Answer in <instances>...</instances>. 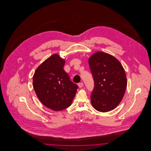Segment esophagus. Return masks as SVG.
I'll use <instances>...</instances> for the list:
<instances>
[{
  "label": "esophagus",
  "mask_w": 151,
  "mask_h": 151,
  "mask_svg": "<svg viewBox=\"0 0 151 151\" xmlns=\"http://www.w3.org/2000/svg\"><path fill=\"white\" fill-rule=\"evenodd\" d=\"M84 86V84H83V83H78V86H79V88H81L82 86Z\"/></svg>",
  "instance_id": "obj_1"
}]
</instances>
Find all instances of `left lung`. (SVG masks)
<instances>
[{"label":"left lung","mask_w":151,"mask_h":151,"mask_svg":"<svg viewBox=\"0 0 151 151\" xmlns=\"http://www.w3.org/2000/svg\"><path fill=\"white\" fill-rule=\"evenodd\" d=\"M94 80L92 105L96 110L108 112L121 102L127 86V78L119 61L113 56L97 52L89 59Z\"/></svg>","instance_id":"8db88e82"}]
</instances>
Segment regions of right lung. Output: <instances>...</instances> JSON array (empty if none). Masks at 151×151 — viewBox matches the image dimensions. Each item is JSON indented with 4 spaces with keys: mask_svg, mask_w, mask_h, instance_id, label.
I'll use <instances>...</instances> for the list:
<instances>
[{
    "mask_svg": "<svg viewBox=\"0 0 151 151\" xmlns=\"http://www.w3.org/2000/svg\"><path fill=\"white\" fill-rule=\"evenodd\" d=\"M65 63V60L53 54L38 66L33 76V86L38 99L54 111L68 108L78 88L64 71Z\"/></svg>",
    "mask_w": 151,
    "mask_h": 151,
    "instance_id": "1",
    "label": "right lung"
}]
</instances>
